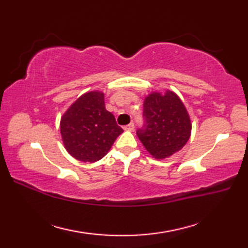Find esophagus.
I'll return each instance as SVG.
<instances>
[{"instance_id": "1", "label": "esophagus", "mask_w": 248, "mask_h": 248, "mask_svg": "<svg viewBox=\"0 0 248 248\" xmlns=\"http://www.w3.org/2000/svg\"><path fill=\"white\" fill-rule=\"evenodd\" d=\"M124 129L125 131H133V130H134V124H133V123H130L129 124L124 125Z\"/></svg>"}]
</instances>
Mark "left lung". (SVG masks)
Masks as SVG:
<instances>
[{"mask_svg": "<svg viewBox=\"0 0 248 248\" xmlns=\"http://www.w3.org/2000/svg\"><path fill=\"white\" fill-rule=\"evenodd\" d=\"M144 125L138 134L146 150L157 160L181 150L191 136L192 124L187 110L177 94L151 93L144 101Z\"/></svg>", "mask_w": 248, "mask_h": 248, "instance_id": "left-lung-1", "label": "left lung"}]
</instances>
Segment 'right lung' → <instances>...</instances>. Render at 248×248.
<instances>
[{"label":"right lung","mask_w":248,"mask_h":248,"mask_svg":"<svg viewBox=\"0 0 248 248\" xmlns=\"http://www.w3.org/2000/svg\"><path fill=\"white\" fill-rule=\"evenodd\" d=\"M123 132L114 115L105 108L104 93L97 91L82 94L61 119L65 148L82 162L101 160Z\"/></svg>","instance_id":"obj_1"}]
</instances>
